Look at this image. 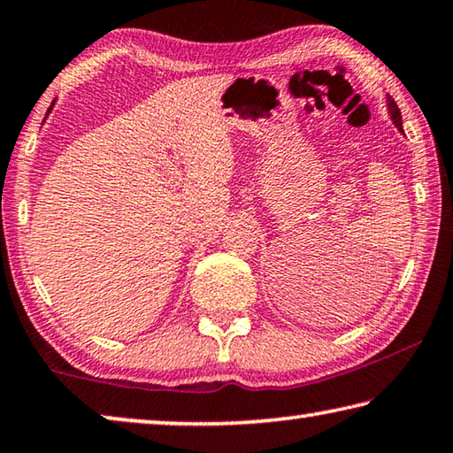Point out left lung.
I'll return each mask as SVG.
<instances>
[{
    "label": "left lung",
    "mask_w": 453,
    "mask_h": 453,
    "mask_svg": "<svg viewBox=\"0 0 453 453\" xmlns=\"http://www.w3.org/2000/svg\"><path fill=\"white\" fill-rule=\"evenodd\" d=\"M388 111L389 116H392V121L395 124V127L400 129V132H403L402 129V113H400V107H397V104L392 99V96H388Z\"/></svg>",
    "instance_id": "8db88e82"
}]
</instances>
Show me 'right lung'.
Returning a JSON list of instances; mask_svg holds the SVG:
<instances>
[{
    "label": "right lung",
    "instance_id": "1",
    "mask_svg": "<svg viewBox=\"0 0 453 453\" xmlns=\"http://www.w3.org/2000/svg\"><path fill=\"white\" fill-rule=\"evenodd\" d=\"M50 110H51V107H50Z\"/></svg>",
    "mask_w": 453,
    "mask_h": 453
}]
</instances>
